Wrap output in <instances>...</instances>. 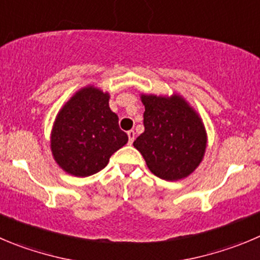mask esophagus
<instances>
[{
    "mask_svg": "<svg viewBox=\"0 0 260 260\" xmlns=\"http://www.w3.org/2000/svg\"><path fill=\"white\" fill-rule=\"evenodd\" d=\"M127 137H128V143H130V144H133V142H134V139H135V132H134V130H128Z\"/></svg>",
    "mask_w": 260,
    "mask_h": 260,
    "instance_id": "esophagus-1",
    "label": "esophagus"
}]
</instances>
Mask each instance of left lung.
<instances>
[{"instance_id": "8db88e82", "label": "left lung", "mask_w": 260, "mask_h": 260, "mask_svg": "<svg viewBox=\"0 0 260 260\" xmlns=\"http://www.w3.org/2000/svg\"><path fill=\"white\" fill-rule=\"evenodd\" d=\"M144 133L134 147L147 162L148 169L163 180L182 179L202 162L207 138L197 113L182 98L143 95Z\"/></svg>"}]
</instances>
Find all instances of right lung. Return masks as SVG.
<instances>
[{"instance_id": "obj_1", "label": "right lung", "mask_w": 260, "mask_h": 260, "mask_svg": "<svg viewBox=\"0 0 260 260\" xmlns=\"http://www.w3.org/2000/svg\"><path fill=\"white\" fill-rule=\"evenodd\" d=\"M108 98L98 89L85 88L66 103L56 118L52 153L61 169L74 176L100 172L111 155L127 143V134L118 126Z\"/></svg>"}]
</instances>
